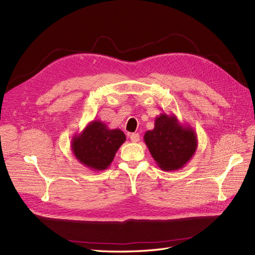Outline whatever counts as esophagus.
Wrapping results in <instances>:
<instances>
[{
  "mask_svg": "<svg viewBox=\"0 0 255 255\" xmlns=\"http://www.w3.org/2000/svg\"><path fill=\"white\" fill-rule=\"evenodd\" d=\"M129 139H130V141H133V142H138V141L140 140L139 134H137V133L130 134V135H129Z\"/></svg>",
  "mask_w": 255,
  "mask_h": 255,
  "instance_id": "34e87169",
  "label": "esophagus"
}]
</instances>
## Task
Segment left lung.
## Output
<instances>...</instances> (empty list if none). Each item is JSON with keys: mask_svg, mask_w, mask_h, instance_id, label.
Instances as JSON below:
<instances>
[{"mask_svg": "<svg viewBox=\"0 0 255 255\" xmlns=\"http://www.w3.org/2000/svg\"><path fill=\"white\" fill-rule=\"evenodd\" d=\"M143 140L164 171L180 170L195 155L198 146L195 129L180 123L175 115L165 113L155 118L154 128L146 130Z\"/></svg>", "mask_w": 255, "mask_h": 255, "instance_id": "1", "label": "left lung"}]
</instances>
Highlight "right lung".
Instances as JSON below:
<instances>
[{"instance_id":"right-lung-1","label":"right lung","mask_w":255,"mask_h":255,"mask_svg":"<svg viewBox=\"0 0 255 255\" xmlns=\"http://www.w3.org/2000/svg\"><path fill=\"white\" fill-rule=\"evenodd\" d=\"M126 139V134L121 129H112L102 121L92 120L80 134L72 137L71 150L81 164L101 171L112 164Z\"/></svg>"}]
</instances>
